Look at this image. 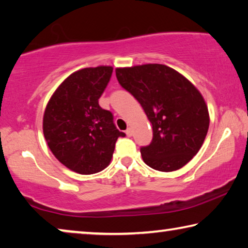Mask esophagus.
<instances>
[{
    "instance_id": "obj_1",
    "label": "esophagus",
    "mask_w": 248,
    "mask_h": 248,
    "mask_svg": "<svg viewBox=\"0 0 248 248\" xmlns=\"http://www.w3.org/2000/svg\"><path fill=\"white\" fill-rule=\"evenodd\" d=\"M125 133H126V135L128 136V137H131L132 135H133V131H132V128L131 127H128L126 131H125Z\"/></svg>"
}]
</instances>
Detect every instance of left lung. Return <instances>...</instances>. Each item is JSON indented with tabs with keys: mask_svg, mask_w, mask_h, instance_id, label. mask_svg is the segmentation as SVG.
<instances>
[{
	"mask_svg": "<svg viewBox=\"0 0 248 248\" xmlns=\"http://www.w3.org/2000/svg\"><path fill=\"white\" fill-rule=\"evenodd\" d=\"M115 73L153 127L151 144L140 147L144 163L159 172L182 169L200 151L208 131V109L200 91L163 64L119 67Z\"/></svg>",
	"mask_w": 248,
	"mask_h": 248,
	"instance_id": "8db88e82",
	"label": "left lung"
}]
</instances>
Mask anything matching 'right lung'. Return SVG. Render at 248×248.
Returning a JSON list of instances; mask_svg holds the SVG:
<instances>
[{
  "instance_id": "1",
  "label": "right lung",
  "mask_w": 248,
  "mask_h": 248,
  "mask_svg": "<svg viewBox=\"0 0 248 248\" xmlns=\"http://www.w3.org/2000/svg\"><path fill=\"white\" fill-rule=\"evenodd\" d=\"M112 73V66L74 72L56 89L45 108L43 133L49 150L78 174H95L108 166L117 139L125 136L114 124L113 114L98 105Z\"/></svg>"
}]
</instances>
